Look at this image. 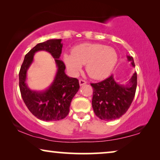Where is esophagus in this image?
Masks as SVG:
<instances>
[{
	"instance_id": "1",
	"label": "esophagus",
	"mask_w": 160,
	"mask_h": 160,
	"mask_svg": "<svg viewBox=\"0 0 160 160\" xmlns=\"http://www.w3.org/2000/svg\"><path fill=\"white\" fill-rule=\"evenodd\" d=\"M85 84H87L86 81H84V80H83V79H80L79 80V85H80V86H83V85Z\"/></svg>"
}]
</instances>
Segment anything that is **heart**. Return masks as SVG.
<instances>
[{
  "label": "heart",
  "mask_w": 160,
  "mask_h": 160,
  "mask_svg": "<svg viewBox=\"0 0 160 160\" xmlns=\"http://www.w3.org/2000/svg\"><path fill=\"white\" fill-rule=\"evenodd\" d=\"M63 61L71 75H77L83 65L91 78L102 79L111 73L117 65L118 54L112 47L100 43H84L75 46L72 53L63 54Z\"/></svg>",
  "instance_id": "1"
}]
</instances>
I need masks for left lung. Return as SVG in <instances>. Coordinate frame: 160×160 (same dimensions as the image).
<instances>
[{"label":"left lung","instance_id":"obj_1","mask_svg":"<svg viewBox=\"0 0 160 160\" xmlns=\"http://www.w3.org/2000/svg\"><path fill=\"white\" fill-rule=\"evenodd\" d=\"M135 67L132 57L127 56ZM93 88L92 105L95 115L100 119L111 121L119 119L127 112L134 99L137 87L135 72L126 84H120L111 75L102 82L91 84Z\"/></svg>","mask_w":160,"mask_h":160}]
</instances>
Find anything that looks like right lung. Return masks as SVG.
<instances>
[{
  "instance_id": "obj_1",
  "label": "right lung",
  "mask_w": 160,
  "mask_h": 160,
  "mask_svg": "<svg viewBox=\"0 0 160 160\" xmlns=\"http://www.w3.org/2000/svg\"><path fill=\"white\" fill-rule=\"evenodd\" d=\"M61 41L62 39H50L35 46L25 55L19 71V89L24 102L35 117L43 121H58L66 117L71 100L79 89L77 78L69 77L65 73V65L60 59L62 48ZM38 51L51 53L58 68L53 82L43 91H32L26 83L27 71L34 53Z\"/></svg>"
}]
</instances>
